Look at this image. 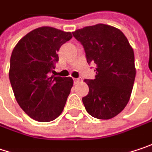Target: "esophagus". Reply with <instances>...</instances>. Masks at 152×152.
<instances>
[{
	"label": "esophagus",
	"instance_id": "34e87169",
	"mask_svg": "<svg viewBox=\"0 0 152 152\" xmlns=\"http://www.w3.org/2000/svg\"><path fill=\"white\" fill-rule=\"evenodd\" d=\"M82 81V78H78V79H74V82L75 83H79V82H81Z\"/></svg>",
	"mask_w": 152,
	"mask_h": 152
}]
</instances>
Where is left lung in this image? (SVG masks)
I'll list each match as a JSON object with an SVG mask.
<instances>
[{
    "label": "left lung",
    "mask_w": 152,
    "mask_h": 152,
    "mask_svg": "<svg viewBox=\"0 0 152 152\" xmlns=\"http://www.w3.org/2000/svg\"><path fill=\"white\" fill-rule=\"evenodd\" d=\"M83 45L88 64H96L94 80H84L89 93L82 98L91 116L108 120L124 110L136 75L134 53L127 38L115 27L97 24L72 32Z\"/></svg>",
    "instance_id": "left-lung-1"
}]
</instances>
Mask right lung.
I'll list each match as a JSON object with an SVG mask.
<instances>
[{
	"label": "right lung",
	"instance_id": "right-lung-1",
	"mask_svg": "<svg viewBox=\"0 0 152 152\" xmlns=\"http://www.w3.org/2000/svg\"><path fill=\"white\" fill-rule=\"evenodd\" d=\"M72 37L71 32L39 27L22 37L12 52L9 80L16 101L37 121H51L63 111L73 80L50 72L61 46Z\"/></svg>",
	"mask_w": 152,
	"mask_h": 152
}]
</instances>
